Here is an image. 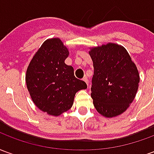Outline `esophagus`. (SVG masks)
Segmentation results:
<instances>
[{"label": "esophagus", "mask_w": 154, "mask_h": 154, "mask_svg": "<svg viewBox=\"0 0 154 154\" xmlns=\"http://www.w3.org/2000/svg\"><path fill=\"white\" fill-rule=\"evenodd\" d=\"M83 81H84V82H86V83H87V86H88V79H87V77H84V78H83Z\"/></svg>", "instance_id": "34e87169"}]
</instances>
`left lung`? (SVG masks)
<instances>
[{"label":"left lung","instance_id":"8db88e82","mask_svg":"<svg viewBox=\"0 0 154 154\" xmlns=\"http://www.w3.org/2000/svg\"><path fill=\"white\" fill-rule=\"evenodd\" d=\"M94 75L91 98L98 113L106 118L124 113L137 93L139 73L125 48L114 43L91 48Z\"/></svg>","mask_w":154,"mask_h":154}]
</instances>
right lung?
<instances>
[{
	"label": "right lung",
	"instance_id": "add662e5",
	"mask_svg": "<svg viewBox=\"0 0 154 154\" xmlns=\"http://www.w3.org/2000/svg\"><path fill=\"white\" fill-rule=\"evenodd\" d=\"M69 52L60 38L44 41L29 64L25 82L33 102L48 115L60 116L72 106L78 91L87 89L85 82L74 76L65 63Z\"/></svg>",
	"mask_w": 154,
	"mask_h": 154
}]
</instances>
